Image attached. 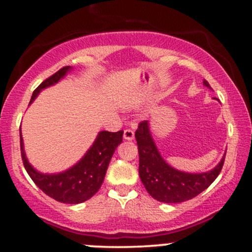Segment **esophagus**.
I'll list each match as a JSON object with an SVG mask.
<instances>
[{
    "label": "esophagus",
    "instance_id": "esophagus-1",
    "mask_svg": "<svg viewBox=\"0 0 252 252\" xmlns=\"http://www.w3.org/2000/svg\"><path fill=\"white\" fill-rule=\"evenodd\" d=\"M123 137H124V140H126V141H132V140H134V137H135V132L132 131V130H130V129L124 130Z\"/></svg>",
    "mask_w": 252,
    "mask_h": 252
}]
</instances>
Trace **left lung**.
Returning a JSON list of instances; mask_svg holds the SVG:
<instances>
[{"label": "left lung", "mask_w": 252, "mask_h": 252, "mask_svg": "<svg viewBox=\"0 0 252 252\" xmlns=\"http://www.w3.org/2000/svg\"><path fill=\"white\" fill-rule=\"evenodd\" d=\"M202 84L211 89L207 80L204 79ZM135 138L140 155L138 174L141 181L147 192L158 201L174 204L194 198L216 180L224 164L225 154L215 168L209 172L189 173L174 168L158 152L148 121L140 123Z\"/></svg>", "instance_id": "left-lung-1"}]
</instances>
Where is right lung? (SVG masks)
<instances>
[{"label":"right lung","instance_id":"obj_1","mask_svg":"<svg viewBox=\"0 0 252 252\" xmlns=\"http://www.w3.org/2000/svg\"><path fill=\"white\" fill-rule=\"evenodd\" d=\"M71 71H73V67L66 66L40 84L32 94L30 105L35 100L42 90L56 85ZM122 130L117 132H110L105 130L99 131L92 146L73 166L59 173H42L34 168L28 161L25 152L24 137L20 130L22 161L28 175L45 194L63 204H80L89 200L100 189L110 160L117 147L122 143Z\"/></svg>","mask_w":252,"mask_h":252}]
</instances>
